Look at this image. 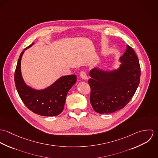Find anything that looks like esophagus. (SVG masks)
Wrapping results in <instances>:
<instances>
[{
  "mask_svg": "<svg viewBox=\"0 0 158 158\" xmlns=\"http://www.w3.org/2000/svg\"><path fill=\"white\" fill-rule=\"evenodd\" d=\"M80 76L81 77V78L83 80H86L88 78H87V74L86 73V72L85 71H81L80 73Z\"/></svg>",
  "mask_w": 158,
  "mask_h": 158,
  "instance_id": "34e87169",
  "label": "esophagus"
}]
</instances>
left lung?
<instances>
[{
	"label": "left lung",
	"instance_id": "1",
	"mask_svg": "<svg viewBox=\"0 0 158 158\" xmlns=\"http://www.w3.org/2000/svg\"><path fill=\"white\" fill-rule=\"evenodd\" d=\"M119 68L112 70L94 68L89 72L90 102L99 114H110L123 108L135 94L140 83L139 61L132 47L120 56Z\"/></svg>",
	"mask_w": 158,
	"mask_h": 158
}]
</instances>
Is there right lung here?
<instances>
[{"instance_id": "1", "label": "right lung", "mask_w": 158, "mask_h": 158, "mask_svg": "<svg viewBox=\"0 0 158 158\" xmlns=\"http://www.w3.org/2000/svg\"><path fill=\"white\" fill-rule=\"evenodd\" d=\"M33 44L26 47L19 56L15 73L16 88L25 105L32 112L42 116H56L63 111L68 92L76 83L77 76H63L41 90L27 85L21 74V59L24 51Z\"/></svg>"}]
</instances>
